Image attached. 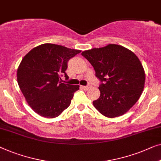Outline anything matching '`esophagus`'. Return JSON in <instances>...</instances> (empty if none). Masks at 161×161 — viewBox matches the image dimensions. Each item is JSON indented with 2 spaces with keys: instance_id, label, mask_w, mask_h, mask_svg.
Wrapping results in <instances>:
<instances>
[{
  "instance_id": "34e87169",
  "label": "esophagus",
  "mask_w": 161,
  "mask_h": 161,
  "mask_svg": "<svg viewBox=\"0 0 161 161\" xmlns=\"http://www.w3.org/2000/svg\"><path fill=\"white\" fill-rule=\"evenodd\" d=\"M89 87H90L89 85H87V86H81V87L82 88L83 90H87V89H88V88H89Z\"/></svg>"
}]
</instances>
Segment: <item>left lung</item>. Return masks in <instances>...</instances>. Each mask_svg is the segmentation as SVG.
<instances>
[{
  "label": "left lung",
  "instance_id": "8db88e82",
  "mask_svg": "<svg viewBox=\"0 0 161 161\" xmlns=\"http://www.w3.org/2000/svg\"><path fill=\"white\" fill-rule=\"evenodd\" d=\"M101 81L100 97L92 103L105 117L121 116L137 102L144 90L145 73L139 59L120 45L108 44L81 53Z\"/></svg>",
  "mask_w": 161,
  "mask_h": 161
}]
</instances>
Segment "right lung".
Here are the masks:
<instances>
[{"mask_svg": "<svg viewBox=\"0 0 161 161\" xmlns=\"http://www.w3.org/2000/svg\"><path fill=\"white\" fill-rule=\"evenodd\" d=\"M80 50L61 45L44 44L22 59L17 69V82L29 106L40 116L54 118L69 107L80 85L61 83L68 61Z\"/></svg>", "mask_w": 161, "mask_h": 161, "instance_id": "1", "label": "right lung"}]
</instances>
